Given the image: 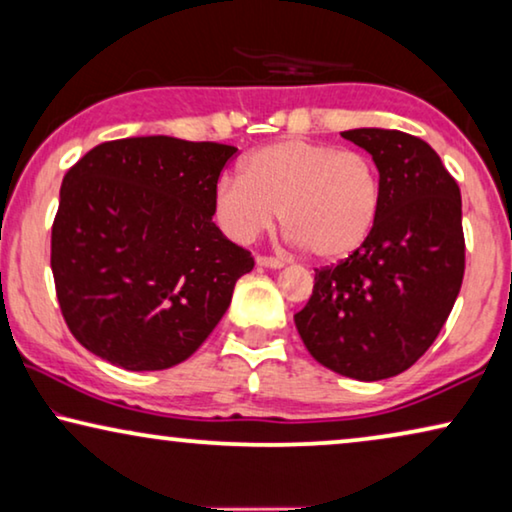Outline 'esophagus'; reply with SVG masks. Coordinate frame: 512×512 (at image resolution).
I'll list each match as a JSON object with an SVG mask.
<instances>
[{
    "instance_id": "obj_1",
    "label": "esophagus",
    "mask_w": 512,
    "mask_h": 512,
    "mask_svg": "<svg viewBox=\"0 0 512 512\" xmlns=\"http://www.w3.org/2000/svg\"><path fill=\"white\" fill-rule=\"evenodd\" d=\"M256 265H261V268L277 270V268H282L284 261H279V258H272V256H258L256 258Z\"/></svg>"
}]
</instances>
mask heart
Wrapping results in <instances>:
<instances>
[{"label":"heart","instance_id":"obj_1","mask_svg":"<svg viewBox=\"0 0 512 512\" xmlns=\"http://www.w3.org/2000/svg\"><path fill=\"white\" fill-rule=\"evenodd\" d=\"M382 209L375 160L356 149L303 137L251 151L240 177H223L214 214L235 242H251L277 219L296 244L321 261H342L373 233Z\"/></svg>","mask_w":512,"mask_h":512}]
</instances>
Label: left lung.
<instances>
[{"label": "left lung", "mask_w": 512, "mask_h": 512, "mask_svg": "<svg viewBox=\"0 0 512 512\" xmlns=\"http://www.w3.org/2000/svg\"><path fill=\"white\" fill-rule=\"evenodd\" d=\"M342 137L373 156L382 209L356 254L314 272L293 321L321 366L375 382L408 370L450 317L466 268L461 193L424 139L382 128Z\"/></svg>", "instance_id": "left-lung-1"}]
</instances>
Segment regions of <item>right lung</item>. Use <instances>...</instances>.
<instances>
[{"label": "right lung", "mask_w": 512, "mask_h": 512, "mask_svg": "<svg viewBox=\"0 0 512 512\" xmlns=\"http://www.w3.org/2000/svg\"><path fill=\"white\" fill-rule=\"evenodd\" d=\"M235 146L153 135L104 142L62 179L55 293L88 352L125 370L186 361L254 268L212 221Z\"/></svg>", "instance_id": "obj_1"}]
</instances>
